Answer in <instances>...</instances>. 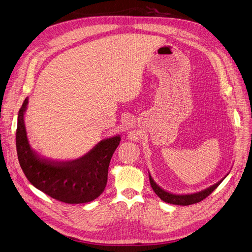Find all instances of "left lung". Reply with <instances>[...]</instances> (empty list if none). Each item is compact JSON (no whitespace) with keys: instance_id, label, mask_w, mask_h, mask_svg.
Returning <instances> with one entry per match:
<instances>
[{"instance_id":"1","label":"left lung","mask_w":252,"mask_h":252,"mask_svg":"<svg viewBox=\"0 0 252 252\" xmlns=\"http://www.w3.org/2000/svg\"><path fill=\"white\" fill-rule=\"evenodd\" d=\"M227 175H228V174H227ZM226 176L223 178V179H221L220 181L217 182L216 184L209 186V188L203 189L201 191L189 193V194H176V193L168 192V191L164 190L163 189H161L160 186H158L156 184V182L154 181L151 174L149 173L150 183L152 185L153 190L155 191V193L162 201L169 203V204H175V205H190V204H194V203H198V202L202 201L203 199H205L207 196H209V194L212 193L218 188L219 185L221 184V182L225 179Z\"/></svg>"}]
</instances>
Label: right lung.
Segmentation results:
<instances>
[{"label":"right lung","instance_id":"add662e5","mask_svg":"<svg viewBox=\"0 0 252 252\" xmlns=\"http://www.w3.org/2000/svg\"><path fill=\"white\" fill-rule=\"evenodd\" d=\"M27 105L28 97L19 111L15 141L20 165L29 182L51 198L68 204H82L98 198L107 185L109 164L120 136L99 141L75 160L47 159L30 147L24 120Z\"/></svg>","mask_w":252,"mask_h":252}]
</instances>
